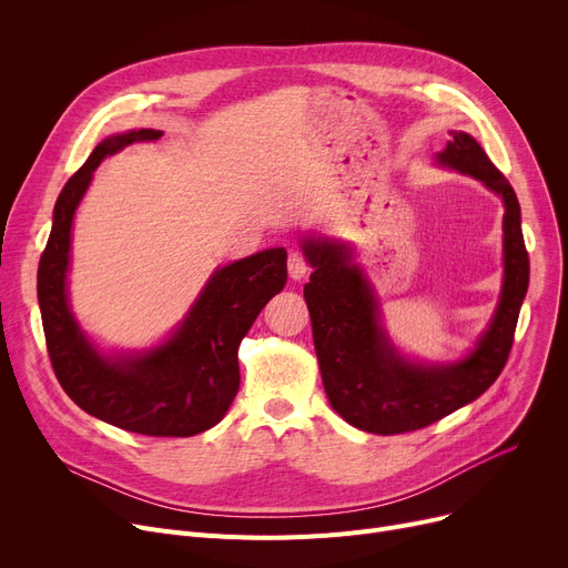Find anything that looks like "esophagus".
Returning a JSON list of instances; mask_svg holds the SVG:
<instances>
[{"label":"esophagus","instance_id":"34e87169","mask_svg":"<svg viewBox=\"0 0 568 568\" xmlns=\"http://www.w3.org/2000/svg\"><path fill=\"white\" fill-rule=\"evenodd\" d=\"M287 272H290L292 281H302V278H306L311 274V264H308V260L300 251H294L287 257Z\"/></svg>","mask_w":568,"mask_h":568}]
</instances>
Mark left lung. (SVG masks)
<instances>
[{"mask_svg":"<svg viewBox=\"0 0 568 568\" xmlns=\"http://www.w3.org/2000/svg\"><path fill=\"white\" fill-rule=\"evenodd\" d=\"M439 163L467 172L504 200V287L488 332L465 362L426 368L403 362L377 324V304L347 248L306 242L315 266L304 287L324 392L354 428L400 435L426 428L479 398L511 354L520 306L529 285V255L516 191L471 135L452 131Z\"/></svg>","mask_w":568,"mask_h":568,"instance_id":"left-lung-1","label":"left lung"}]
</instances>
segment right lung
Returning a JSON list of instances; mask_svg holds the SVG:
<instances>
[{"label": "right lung", "instance_id": "add662e5", "mask_svg": "<svg viewBox=\"0 0 568 568\" xmlns=\"http://www.w3.org/2000/svg\"><path fill=\"white\" fill-rule=\"evenodd\" d=\"M140 129L103 140L69 179L54 204L39 262L37 292L52 371L87 414L149 437H191L216 426L239 392L236 349L260 311L287 283V253L272 248L219 268L186 322L161 347L110 362L78 329L67 304L71 223L92 172L119 149L159 140Z\"/></svg>", "mask_w": 568, "mask_h": 568}]
</instances>
